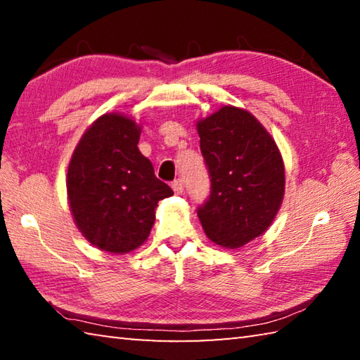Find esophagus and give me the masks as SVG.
<instances>
[{
  "mask_svg": "<svg viewBox=\"0 0 360 360\" xmlns=\"http://www.w3.org/2000/svg\"><path fill=\"white\" fill-rule=\"evenodd\" d=\"M172 187H173L174 193H182V192H184V184H182L181 179H174L172 182Z\"/></svg>",
  "mask_w": 360,
  "mask_h": 360,
  "instance_id": "34e87169",
  "label": "esophagus"
}]
</instances>
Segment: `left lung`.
<instances>
[{
    "label": "left lung",
    "instance_id": "8db88e82",
    "mask_svg": "<svg viewBox=\"0 0 360 360\" xmlns=\"http://www.w3.org/2000/svg\"><path fill=\"white\" fill-rule=\"evenodd\" d=\"M211 192L197 214L208 238L236 249L270 227L284 195L275 139L245 109L224 106L197 124Z\"/></svg>",
    "mask_w": 360,
    "mask_h": 360
}]
</instances>
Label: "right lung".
I'll list each match as a JSON object with an SVG mask.
<instances>
[{
	"label": "right lung",
	"mask_w": 360,
	"mask_h": 360,
	"mask_svg": "<svg viewBox=\"0 0 360 360\" xmlns=\"http://www.w3.org/2000/svg\"><path fill=\"white\" fill-rule=\"evenodd\" d=\"M141 129L105 114L84 133L68 167L70 208L82 235L101 251L125 254L148 240L160 200L172 187L157 179L138 149Z\"/></svg>",
	"instance_id": "add662e5"
}]
</instances>
